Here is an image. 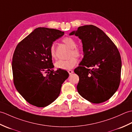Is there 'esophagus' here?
I'll return each mask as SVG.
<instances>
[{
  "label": "esophagus",
  "instance_id": "obj_1",
  "mask_svg": "<svg viewBox=\"0 0 132 132\" xmlns=\"http://www.w3.org/2000/svg\"><path fill=\"white\" fill-rule=\"evenodd\" d=\"M73 71L72 70H68V72H69V74H70V75H71V74H72L73 73Z\"/></svg>",
  "mask_w": 132,
  "mask_h": 132
}]
</instances>
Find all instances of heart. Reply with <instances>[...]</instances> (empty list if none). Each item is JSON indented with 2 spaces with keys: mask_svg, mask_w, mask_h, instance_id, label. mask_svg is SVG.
I'll return each mask as SVG.
<instances>
[{
  "mask_svg": "<svg viewBox=\"0 0 132 132\" xmlns=\"http://www.w3.org/2000/svg\"><path fill=\"white\" fill-rule=\"evenodd\" d=\"M63 42L67 45L71 49L70 56H75L76 57H80L83 54L82 49L80 47L77 46L76 41L73 38L70 37H66L63 39ZM50 55L52 58H56L55 47L54 44L50 46ZM77 62V58L71 57L68 60H60L55 63L56 68L62 70H70L74 68Z\"/></svg>",
  "mask_w": 132,
  "mask_h": 132,
  "instance_id": "b5f03b06",
  "label": "heart"
}]
</instances>
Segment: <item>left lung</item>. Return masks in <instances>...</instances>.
Here are the masks:
<instances>
[{
    "instance_id": "1",
    "label": "left lung",
    "mask_w": 132,
    "mask_h": 132,
    "mask_svg": "<svg viewBox=\"0 0 132 132\" xmlns=\"http://www.w3.org/2000/svg\"><path fill=\"white\" fill-rule=\"evenodd\" d=\"M78 36L84 57L74 72L79 78L78 93L89 102L101 103L113 96L121 79V60L118 49L102 30L93 25L78 27L70 35Z\"/></svg>"
}]
</instances>
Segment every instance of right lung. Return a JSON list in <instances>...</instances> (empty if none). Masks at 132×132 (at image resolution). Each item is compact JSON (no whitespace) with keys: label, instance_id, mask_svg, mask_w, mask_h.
Instances as JSON below:
<instances>
[{"label":"right lung","instance_id":"right-lung-1","mask_svg":"<svg viewBox=\"0 0 132 132\" xmlns=\"http://www.w3.org/2000/svg\"><path fill=\"white\" fill-rule=\"evenodd\" d=\"M60 30L37 28L18 44L12 68L17 90L30 104L45 107L58 97L62 85L69 77L67 71H54L50 48L61 37Z\"/></svg>","mask_w":132,"mask_h":132}]
</instances>
